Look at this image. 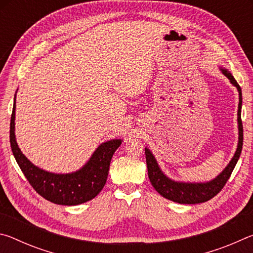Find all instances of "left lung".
<instances>
[{"label":"left lung","mask_w":253,"mask_h":253,"mask_svg":"<svg viewBox=\"0 0 253 253\" xmlns=\"http://www.w3.org/2000/svg\"><path fill=\"white\" fill-rule=\"evenodd\" d=\"M226 78L230 80L239 91V106H238V129H239V142L232 160L226 165V168L217 175L212 181L205 183H190V182H177L162 172L160 166L157 164L156 158L154 157L152 152L148 148H145L146 155V164L148 170V177L154 188L165 199L173 201V202L181 204H198L203 203L214 198L223 188L225 183L228 182L231 173L237 165L240 155H241L243 145V126L241 121V107H242V92L237 80L231 75V72L224 68H220Z\"/></svg>","instance_id":"1"}]
</instances>
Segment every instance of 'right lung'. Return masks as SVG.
Listing matches in <instances>:
<instances>
[{
    "label": "right lung",
    "instance_id": "obj_1",
    "mask_svg": "<svg viewBox=\"0 0 253 253\" xmlns=\"http://www.w3.org/2000/svg\"><path fill=\"white\" fill-rule=\"evenodd\" d=\"M15 97L10 124L12 153L31 186L42 198L60 205H78L90 201L105 186L111 157L121 146L122 139L100 144L85 164L76 172L55 174L32 164L21 152L15 139Z\"/></svg>",
    "mask_w": 253,
    "mask_h": 253
}]
</instances>
